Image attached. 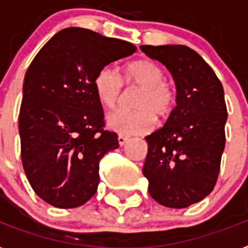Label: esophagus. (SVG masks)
Listing matches in <instances>:
<instances>
[{"instance_id":"1","label":"esophagus","mask_w":248,"mask_h":248,"mask_svg":"<svg viewBox=\"0 0 248 248\" xmlns=\"http://www.w3.org/2000/svg\"><path fill=\"white\" fill-rule=\"evenodd\" d=\"M127 140H128L127 136H124V135H118V144H120L121 146L126 144V142H127Z\"/></svg>"}]
</instances>
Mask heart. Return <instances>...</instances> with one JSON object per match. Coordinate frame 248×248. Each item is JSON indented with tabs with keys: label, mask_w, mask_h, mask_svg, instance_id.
Returning <instances> with one entry per match:
<instances>
[{
	"label": "heart",
	"mask_w": 248,
	"mask_h": 248,
	"mask_svg": "<svg viewBox=\"0 0 248 248\" xmlns=\"http://www.w3.org/2000/svg\"><path fill=\"white\" fill-rule=\"evenodd\" d=\"M164 70L152 60H138L124 70V82L140 88L135 110L117 109L107 116V124L120 134L130 136L149 132L156 120H167L174 107V92L164 80ZM94 90L99 103L113 108L122 93V78L110 66H104L94 78Z\"/></svg>",
	"instance_id": "heart-1"
}]
</instances>
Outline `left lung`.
<instances>
[{"mask_svg":"<svg viewBox=\"0 0 248 248\" xmlns=\"http://www.w3.org/2000/svg\"><path fill=\"white\" fill-rule=\"evenodd\" d=\"M140 49L166 66L177 90V106L166 124L145 138L142 173L156 202L187 208L208 196L218 180L228 117L224 90L213 68L186 46Z\"/></svg>","mask_w":248,"mask_h":248,"instance_id":"left-lung-1","label":"left lung"}]
</instances>
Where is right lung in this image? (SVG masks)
I'll return each instance as SVG.
<instances>
[{"label":"right lung","instance_id":"add662e5","mask_svg":"<svg viewBox=\"0 0 248 248\" xmlns=\"http://www.w3.org/2000/svg\"><path fill=\"white\" fill-rule=\"evenodd\" d=\"M135 52L124 40L66 28L30 63L19 114L21 160L34 192L52 206L78 208L96 192L99 160L120 144L103 130L94 78Z\"/></svg>","mask_w":248,"mask_h":248}]
</instances>
